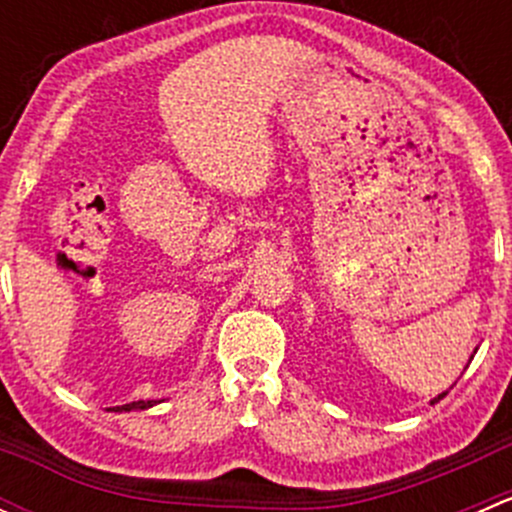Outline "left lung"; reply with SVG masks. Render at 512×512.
Returning <instances> with one entry per match:
<instances>
[{"label": "left lung", "instance_id": "8db88e82", "mask_svg": "<svg viewBox=\"0 0 512 512\" xmlns=\"http://www.w3.org/2000/svg\"><path fill=\"white\" fill-rule=\"evenodd\" d=\"M446 394H448V391H443V394H438V396H436V399H433V401H431V404H436V401H441V399H443V396H446Z\"/></svg>", "mask_w": 512, "mask_h": 512}]
</instances>
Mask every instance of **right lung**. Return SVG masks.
I'll return each mask as SVG.
<instances>
[{"label":"right lung","instance_id":"add662e5","mask_svg":"<svg viewBox=\"0 0 512 512\" xmlns=\"http://www.w3.org/2000/svg\"><path fill=\"white\" fill-rule=\"evenodd\" d=\"M153 404H158V401H131V404L116 406V409L111 411H143V409H151Z\"/></svg>","mask_w":512,"mask_h":512}]
</instances>
